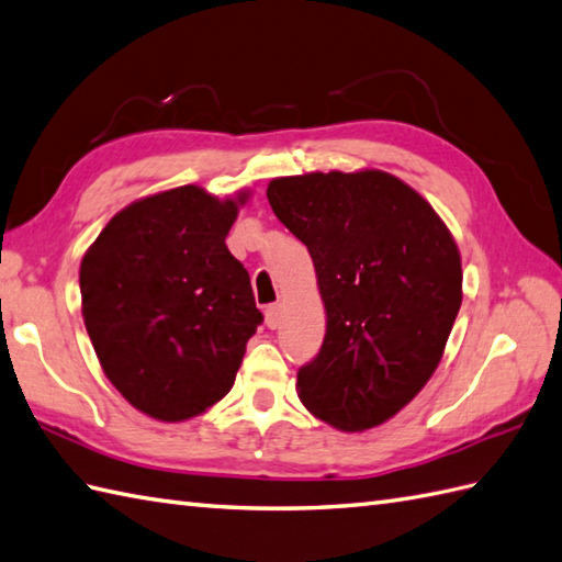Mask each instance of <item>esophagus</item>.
Instances as JSON below:
<instances>
[{
  "label": "esophagus",
  "mask_w": 562,
  "mask_h": 562,
  "mask_svg": "<svg viewBox=\"0 0 562 562\" xmlns=\"http://www.w3.org/2000/svg\"><path fill=\"white\" fill-rule=\"evenodd\" d=\"M265 322L269 329H279L281 327V305H269L265 310Z\"/></svg>",
  "instance_id": "esophagus-1"
}]
</instances>
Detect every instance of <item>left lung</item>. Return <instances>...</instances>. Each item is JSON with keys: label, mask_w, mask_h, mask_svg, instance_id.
<instances>
[{"label": "left lung", "mask_w": 562, "mask_h": 562, "mask_svg": "<svg viewBox=\"0 0 562 562\" xmlns=\"http://www.w3.org/2000/svg\"><path fill=\"white\" fill-rule=\"evenodd\" d=\"M313 257L327 334L297 370L310 414L344 432L396 416L440 366L461 307V255L414 187L384 170L307 172L267 187Z\"/></svg>", "instance_id": "8db88e82"}]
</instances>
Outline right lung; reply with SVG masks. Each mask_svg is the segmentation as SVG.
Here are the masks:
<instances>
[{"label":"right lung","instance_id":"1","mask_svg":"<svg viewBox=\"0 0 562 562\" xmlns=\"http://www.w3.org/2000/svg\"><path fill=\"white\" fill-rule=\"evenodd\" d=\"M247 199L196 184L136 199L81 259V315L105 378L156 420L221 402L261 324L249 273L226 247Z\"/></svg>","mask_w":562,"mask_h":562}]
</instances>
